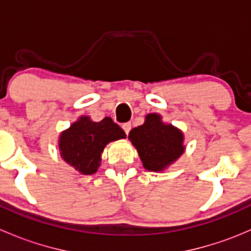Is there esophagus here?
Listing matches in <instances>:
<instances>
[{"label": "esophagus", "mask_w": 251, "mask_h": 251, "mask_svg": "<svg viewBox=\"0 0 251 251\" xmlns=\"http://www.w3.org/2000/svg\"><path fill=\"white\" fill-rule=\"evenodd\" d=\"M121 127H123V130L125 131L126 135H128V133H130V131H131V123L123 124V126H121Z\"/></svg>", "instance_id": "1"}]
</instances>
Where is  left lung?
I'll list each match as a JSON object with an SVG mask.
<instances>
[{
  "instance_id": "left-lung-1",
  "label": "left lung",
  "mask_w": 251,
  "mask_h": 251,
  "mask_svg": "<svg viewBox=\"0 0 251 251\" xmlns=\"http://www.w3.org/2000/svg\"><path fill=\"white\" fill-rule=\"evenodd\" d=\"M128 138L149 171L164 170L184 151L181 131L164 124L158 114H148L143 125L130 131Z\"/></svg>"
}]
</instances>
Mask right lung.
<instances>
[{"label": "right lung", "mask_w": 251, "mask_h": 251, "mask_svg": "<svg viewBox=\"0 0 251 251\" xmlns=\"http://www.w3.org/2000/svg\"><path fill=\"white\" fill-rule=\"evenodd\" d=\"M125 137L123 128L108 116L100 123H95L88 116H81L60 135V155L78 173L92 175L100 166V155L107 143Z\"/></svg>", "instance_id": "1"}]
</instances>
